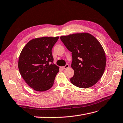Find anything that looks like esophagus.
Instances as JSON below:
<instances>
[{"instance_id":"obj_1","label":"esophagus","mask_w":123,"mask_h":123,"mask_svg":"<svg viewBox=\"0 0 123 123\" xmlns=\"http://www.w3.org/2000/svg\"><path fill=\"white\" fill-rule=\"evenodd\" d=\"M68 67H69V65H68V64H66L64 67H62V68H63V69H67V68H68Z\"/></svg>"}]
</instances>
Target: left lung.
Segmentation results:
<instances>
[{"label":"left lung","mask_w":123,"mask_h":123,"mask_svg":"<svg viewBox=\"0 0 123 123\" xmlns=\"http://www.w3.org/2000/svg\"><path fill=\"white\" fill-rule=\"evenodd\" d=\"M60 39L72 52L71 67L74 74L70 79L71 83L84 88L93 86L101 78L106 67V56L100 43L86 32L62 36Z\"/></svg>","instance_id":"obj_1"}]
</instances>
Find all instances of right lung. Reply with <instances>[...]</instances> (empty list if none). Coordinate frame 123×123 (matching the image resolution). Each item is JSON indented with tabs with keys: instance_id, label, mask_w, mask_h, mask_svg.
I'll return each mask as SVG.
<instances>
[{
	"instance_id": "right-lung-1",
	"label": "right lung",
	"mask_w": 123,
	"mask_h": 123,
	"mask_svg": "<svg viewBox=\"0 0 123 123\" xmlns=\"http://www.w3.org/2000/svg\"><path fill=\"white\" fill-rule=\"evenodd\" d=\"M59 37L32 39L23 48L18 61L20 73L34 90L43 92L53 86L59 68L53 64L52 49Z\"/></svg>"
}]
</instances>
